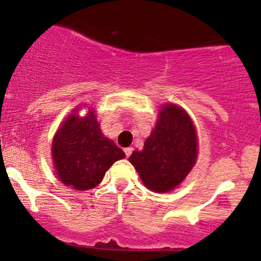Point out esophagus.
Listing matches in <instances>:
<instances>
[{
    "mask_svg": "<svg viewBox=\"0 0 261 261\" xmlns=\"http://www.w3.org/2000/svg\"><path fill=\"white\" fill-rule=\"evenodd\" d=\"M133 147H126L124 149V152H125V154H126V157H130V154L133 153Z\"/></svg>",
    "mask_w": 261,
    "mask_h": 261,
    "instance_id": "esophagus-1",
    "label": "esophagus"
}]
</instances>
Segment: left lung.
I'll list each match as a JSON object with an SVG mask.
<instances>
[{
    "instance_id": "left-lung-1",
    "label": "left lung",
    "mask_w": 261,
    "mask_h": 261,
    "mask_svg": "<svg viewBox=\"0 0 261 261\" xmlns=\"http://www.w3.org/2000/svg\"><path fill=\"white\" fill-rule=\"evenodd\" d=\"M196 158L197 137L190 116L168 103L161 108L142 151H134L128 161L149 190L167 193L187 178Z\"/></svg>"
}]
</instances>
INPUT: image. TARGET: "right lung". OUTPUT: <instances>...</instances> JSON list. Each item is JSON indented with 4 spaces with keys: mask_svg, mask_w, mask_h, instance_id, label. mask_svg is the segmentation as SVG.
I'll list each match as a JSON object with an SVG mask.
<instances>
[{
    "mask_svg": "<svg viewBox=\"0 0 261 261\" xmlns=\"http://www.w3.org/2000/svg\"><path fill=\"white\" fill-rule=\"evenodd\" d=\"M77 112L79 108L58 128L51 153L60 181L83 191L97 187L107 170L125 153L101 133L94 110L89 108L83 118Z\"/></svg>",
    "mask_w": 261,
    "mask_h": 261,
    "instance_id": "obj_1",
    "label": "right lung"
}]
</instances>
